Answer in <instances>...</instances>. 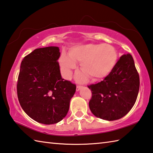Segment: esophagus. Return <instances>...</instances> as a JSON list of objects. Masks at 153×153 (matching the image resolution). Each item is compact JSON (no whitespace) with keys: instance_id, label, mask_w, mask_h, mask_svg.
<instances>
[{"instance_id":"obj_1","label":"esophagus","mask_w":153,"mask_h":153,"mask_svg":"<svg viewBox=\"0 0 153 153\" xmlns=\"http://www.w3.org/2000/svg\"><path fill=\"white\" fill-rule=\"evenodd\" d=\"M82 88V86L81 85H77V87H76V91H79L80 89Z\"/></svg>"}]
</instances>
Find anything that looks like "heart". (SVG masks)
I'll return each mask as SVG.
<instances>
[{
	"label": "heart",
	"mask_w": 153,
	"mask_h": 153,
	"mask_svg": "<svg viewBox=\"0 0 153 153\" xmlns=\"http://www.w3.org/2000/svg\"><path fill=\"white\" fill-rule=\"evenodd\" d=\"M117 59V52L109 44H87L71 49L69 57L63 54L59 61L67 77L70 76L71 71L77 67L76 62H78L81 63L82 71L91 79L99 80L110 74ZM85 77V75L77 76L79 80Z\"/></svg>",
	"instance_id": "heart-1"
}]
</instances>
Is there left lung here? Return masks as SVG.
<instances>
[{"mask_svg":"<svg viewBox=\"0 0 153 153\" xmlns=\"http://www.w3.org/2000/svg\"><path fill=\"white\" fill-rule=\"evenodd\" d=\"M88 87L91 91L89 106L96 117L112 121L126 115L135 104L140 87L132 55H122L104 80Z\"/></svg>","mask_w":153,"mask_h":153,"instance_id":"8db88e82","label":"left lung"}]
</instances>
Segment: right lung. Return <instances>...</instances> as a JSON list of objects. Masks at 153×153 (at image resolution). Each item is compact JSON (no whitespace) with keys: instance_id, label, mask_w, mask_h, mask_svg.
Wrapping results in <instances>:
<instances>
[{"instance_id":"add662e5","label":"right lung","mask_w":153,"mask_h":153,"mask_svg":"<svg viewBox=\"0 0 153 153\" xmlns=\"http://www.w3.org/2000/svg\"><path fill=\"white\" fill-rule=\"evenodd\" d=\"M59 49H36L22 61L16 91L27 115L44 124L59 123L68 114L76 85L63 79L60 74Z\"/></svg>"}]
</instances>
